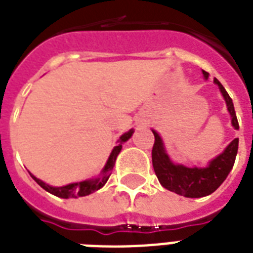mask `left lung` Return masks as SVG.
<instances>
[{
    "instance_id": "1",
    "label": "left lung",
    "mask_w": 253,
    "mask_h": 253,
    "mask_svg": "<svg viewBox=\"0 0 253 253\" xmlns=\"http://www.w3.org/2000/svg\"><path fill=\"white\" fill-rule=\"evenodd\" d=\"M204 77L208 80L209 73L202 71ZM214 83L218 85L220 93L223 95L227 110L231 115V125L235 130H239V123L236 118L235 109L232 103L231 97L228 95L223 85L219 81L214 79ZM155 135L154 148H152V166L154 170L158 176L160 184L170 192L180 194V196L188 197V198H201V197L209 196L219 188L222 182L226 180L228 173L231 172L234 163H235L236 154H238V146L239 139L235 138L228 144L222 154L209 162L208 167L198 168V167H185L182 164L173 163L167 154L166 146L163 143L162 136L152 130Z\"/></svg>"
}]
</instances>
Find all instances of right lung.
<instances>
[{"label": "right lung", "instance_id": "obj_1", "mask_svg": "<svg viewBox=\"0 0 253 253\" xmlns=\"http://www.w3.org/2000/svg\"><path fill=\"white\" fill-rule=\"evenodd\" d=\"M132 134H134V130L131 128L130 131L125 132L119 138L118 146H115L113 148L110 156L107 159L106 164H105V167H103V169L101 170V173H99V176L97 178H90V180L80 181V182H73V184L64 185V186H51V185L45 184L42 180L37 178L33 173H30V174H31L34 180L37 181L38 185H41L42 188L47 190L48 193H51V194H53V196L60 197V198H79V197L89 196V194L97 192L98 189H101L103 185L106 184L111 174V170H113V168L115 166L117 156H118L121 150H122V144L125 142H127L132 136Z\"/></svg>", "mask_w": 253, "mask_h": 253}]
</instances>
